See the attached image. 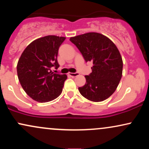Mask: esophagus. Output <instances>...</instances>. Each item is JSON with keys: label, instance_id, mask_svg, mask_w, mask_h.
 I'll list each match as a JSON object with an SVG mask.
<instances>
[{"label": "esophagus", "instance_id": "34e87169", "mask_svg": "<svg viewBox=\"0 0 149 149\" xmlns=\"http://www.w3.org/2000/svg\"><path fill=\"white\" fill-rule=\"evenodd\" d=\"M68 75H69V76L72 77V78H75V77L78 76V75H79V73H69V74Z\"/></svg>", "mask_w": 149, "mask_h": 149}]
</instances>
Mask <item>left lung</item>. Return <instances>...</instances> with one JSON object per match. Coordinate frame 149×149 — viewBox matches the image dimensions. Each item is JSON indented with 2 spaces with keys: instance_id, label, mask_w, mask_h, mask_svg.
Returning <instances> with one entry per match:
<instances>
[{
  "instance_id": "obj_1",
  "label": "left lung",
  "mask_w": 149,
  "mask_h": 149,
  "mask_svg": "<svg viewBox=\"0 0 149 149\" xmlns=\"http://www.w3.org/2000/svg\"><path fill=\"white\" fill-rule=\"evenodd\" d=\"M86 61H92V73L80 93L92 102L107 100L116 91L123 73V59L118 49L109 38L90 32L70 38Z\"/></svg>"
}]
</instances>
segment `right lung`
<instances>
[{
	"label": "right lung",
	"mask_w": 149,
	"mask_h": 149,
	"mask_svg": "<svg viewBox=\"0 0 149 149\" xmlns=\"http://www.w3.org/2000/svg\"><path fill=\"white\" fill-rule=\"evenodd\" d=\"M65 38L57 36L38 38L26 47L19 59L17 71L20 84L36 102H50L62 92L67 76L54 73L51 69L59 66L58 50Z\"/></svg>",
	"instance_id": "obj_1"
}]
</instances>
